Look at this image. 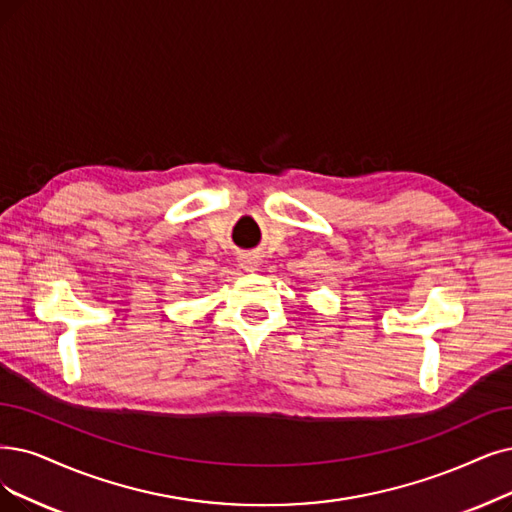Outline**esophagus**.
<instances>
[{"mask_svg": "<svg viewBox=\"0 0 512 512\" xmlns=\"http://www.w3.org/2000/svg\"><path fill=\"white\" fill-rule=\"evenodd\" d=\"M239 262H241V269L248 271V273H256L258 267H260V260H258L256 254H245V256H241Z\"/></svg>", "mask_w": 512, "mask_h": 512, "instance_id": "obj_1", "label": "esophagus"}]
</instances>
